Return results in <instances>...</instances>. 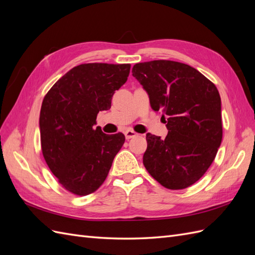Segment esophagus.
I'll return each instance as SVG.
<instances>
[{
	"mask_svg": "<svg viewBox=\"0 0 255 255\" xmlns=\"http://www.w3.org/2000/svg\"><path fill=\"white\" fill-rule=\"evenodd\" d=\"M125 135H126L127 139H130V138L135 137L137 135V133L134 132V130H132V129H128V130H126V132H125Z\"/></svg>",
	"mask_w": 255,
	"mask_h": 255,
	"instance_id": "1",
	"label": "esophagus"
}]
</instances>
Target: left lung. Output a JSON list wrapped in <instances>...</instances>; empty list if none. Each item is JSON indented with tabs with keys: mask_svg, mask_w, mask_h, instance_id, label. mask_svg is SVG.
<instances>
[{
	"mask_svg": "<svg viewBox=\"0 0 255 255\" xmlns=\"http://www.w3.org/2000/svg\"><path fill=\"white\" fill-rule=\"evenodd\" d=\"M132 73L152 110L167 117L165 139L146 134L143 165L164 187L186 188L210 168L222 140L218 89L197 69L172 60L136 64Z\"/></svg>",
	"mask_w": 255,
	"mask_h": 255,
	"instance_id": "obj_1",
	"label": "left lung"
}]
</instances>
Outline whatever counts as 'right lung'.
Instances as JSON below:
<instances>
[{
    "instance_id": "1",
    "label": "right lung",
    "mask_w": 255,
    "mask_h": 255,
    "mask_svg": "<svg viewBox=\"0 0 255 255\" xmlns=\"http://www.w3.org/2000/svg\"><path fill=\"white\" fill-rule=\"evenodd\" d=\"M129 64H83L72 68L45 95L40 111L41 149L52 173L78 196L96 191L125 143L122 133L107 135L97 115L128 80Z\"/></svg>"
}]
</instances>
